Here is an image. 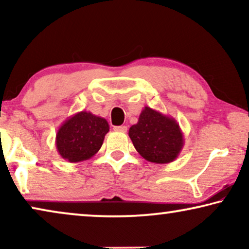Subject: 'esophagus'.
Masks as SVG:
<instances>
[{
  "instance_id": "1",
  "label": "esophagus",
  "mask_w": 249,
  "mask_h": 249,
  "mask_svg": "<svg viewBox=\"0 0 249 249\" xmlns=\"http://www.w3.org/2000/svg\"><path fill=\"white\" fill-rule=\"evenodd\" d=\"M113 129L118 132H127V127L125 125H119V127H114Z\"/></svg>"
}]
</instances>
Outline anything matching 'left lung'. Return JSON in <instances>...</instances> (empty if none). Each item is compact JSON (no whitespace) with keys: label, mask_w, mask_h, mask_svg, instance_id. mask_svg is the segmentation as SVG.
<instances>
[{"label":"left lung","mask_w":249,"mask_h":249,"mask_svg":"<svg viewBox=\"0 0 249 249\" xmlns=\"http://www.w3.org/2000/svg\"><path fill=\"white\" fill-rule=\"evenodd\" d=\"M136 151L146 161L165 164L178 158L185 144L183 134L175 118L145 107L138 122L129 129Z\"/></svg>","instance_id":"1"}]
</instances>
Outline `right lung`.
I'll list each match as a JSON object with an SVG mask.
<instances>
[{"label":"right lung","mask_w":249,"mask_h":249,"mask_svg":"<svg viewBox=\"0 0 249 249\" xmlns=\"http://www.w3.org/2000/svg\"><path fill=\"white\" fill-rule=\"evenodd\" d=\"M108 130L104 118L88 111L78 112L60 125L55 137L57 153L70 163L89 160L100 151Z\"/></svg>","instance_id":"1"}]
</instances>
